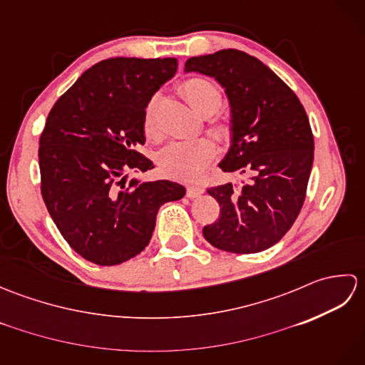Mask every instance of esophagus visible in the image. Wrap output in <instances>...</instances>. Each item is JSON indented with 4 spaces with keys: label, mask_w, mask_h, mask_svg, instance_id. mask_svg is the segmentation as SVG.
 <instances>
[{
    "label": "esophagus",
    "mask_w": 365,
    "mask_h": 365,
    "mask_svg": "<svg viewBox=\"0 0 365 365\" xmlns=\"http://www.w3.org/2000/svg\"><path fill=\"white\" fill-rule=\"evenodd\" d=\"M204 192V188H200V187H195V185H191V187H188L187 188V196L190 197V199H192V197H197V196H200Z\"/></svg>",
    "instance_id": "34e87169"
}]
</instances>
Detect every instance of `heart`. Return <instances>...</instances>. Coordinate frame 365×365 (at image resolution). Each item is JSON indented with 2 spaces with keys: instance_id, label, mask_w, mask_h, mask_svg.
Instances as JSON below:
<instances>
[{
  "instance_id": "1",
  "label": "heart",
  "mask_w": 365,
  "mask_h": 365,
  "mask_svg": "<svg viewBox=\"0 0 365 365\" xmlns=\"http://www.w3.org/2000/svg\"><path fill=\"white\" fill-rule=\"evenodd\" d=\"M182 96L187 102L200 114H212L221 105V92L215 83L205 78H190L182 83ZM155 110H157V98H152L147 103L143 118V128L145 136L157 138V125H155ZM216 135L227 139L232 128L227 122L215 123ZM216 153V144L212 138L202 136L196 139H183V141L169 143L161 150L158 165L165 174L178 178L196 177L205 165Z\"/></svg>"
}]
</instances>
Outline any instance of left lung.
Here are the masks:
<instances>
[{
  "instance_id": "8db88e82",
  "label": "left lung",
  "mask_w": 365,
  "mask_h": 365,
  "mask_svg": "<svg viewBox=\"0 0 365 365\" xmlns=\"http://www.w3.org/2000/svg\"><path fill=\"white\" fill-rule=\"evenodd\" d=\"M185 72L212 76L226 89L232 144L220 168L247 177L242 188L224 183L207 190L221 213L202 234L221 251H265L289 232L304 204L314 163L304 106L269 67L245 51L190 58Z\"/></svg>"
}]
</instances>
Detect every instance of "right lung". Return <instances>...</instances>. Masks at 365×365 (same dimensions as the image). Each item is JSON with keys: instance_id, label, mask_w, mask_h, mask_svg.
<instances>
[{"instance_id": "1", "label": "right lung", "mask_w": 365, "mask_h": 365, "mask_svg": "<svg viewBox=\"0 0 365 365\" xmlns=\"http://www.w3.org/2000/svg\"><path fill=\"white\" fill-rule=\"evenodd\" d=\"M175 58H111L84 72L53 105L38 147L41 191L61 235L83 259L119 265L149 245L160 207L185 196L170 180H127L153 163L138 152L155 92Z\"/></svg>"}]
</instances>
